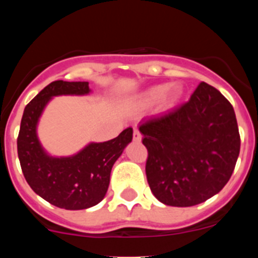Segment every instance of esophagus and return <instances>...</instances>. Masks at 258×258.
Here are the masks:
<instances>
[{
    "instance_id": "esophagus-1",
    "label": "esophagus",
    "mask_w": 258,
    "mask_h": 258,
    "mask_svg": "<svg viewBox=\"0 0 258 258\" xmlns=\"http://www.w3.org/2000/svg\"><path fill=\"white\" fill-rule=\"evenodd\" d=\"M142 140V136L141 134H140V131L137 128L134 130V141L135 142H141Z\"/></svg>"
}]
</instances>
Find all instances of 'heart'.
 I'll use <instances>...</instances> for the list:
<instances>
[{
	"instance_id": "1",
	"label": "heart",
	"mask_w": 258,
	"mask_h": 258,
	"mask_svg": "<svg viewBox=\"0 0 258 258\" xmlns=\"http://www.w3.org/2000/svg\"><path fill=\"white\" fill-rule=\"evenodd\" d=\"M182 88L178 85L170 86L168 83L151 86L140 95L139 102L142 106L157 105L162 101L166 106H173L181 98Z\"/></svg>"
}]
</instances>
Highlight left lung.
I'll use <instances>...</instances> for the list:
<instances>
[{"instance_id": "1", "label": "left lung", "mask_w": 258, "mask_h": 258, "mask_svg": "<svg viewBox=\"0 0 258 258\" xmlns=\"http://www.w3.org/2000/svg\"><path fill=\"white\" fill-rule=\"evenodd\" d=\"M147 147L146 176L162 204L189 207L225 187L240 155V134L232 105L201 82L188 102L140 122Z\"/></svg>"}]
</instances>
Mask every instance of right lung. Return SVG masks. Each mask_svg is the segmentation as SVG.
<instances>
[{
    "label": "right lung",
    "instance_id": "1",
    "mask_svg": "<svg viewBox=\"0 0 258 258\" xmlns=\"http://www.w3.org/2000/svg\"><path fill=\"white\" fill-rule=\"evenodd\" d=\"M91 93L88 82L54 81L25 107L17 139L21 168L31 188L53 206L86 210L100 204L110 184L112 166L132 141L131 127L116 139L90 142L72 156H51L41 145L37 126L46 106L56 96Z\"/></svg>",
    "mask_w": 258,
    "mask_h": 258
}]
</instances>
